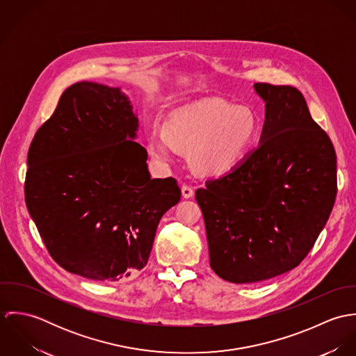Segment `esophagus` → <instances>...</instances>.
Returning <instances> with one entry per match:
<instances>
[{"label":"esophagus","mask_w":356,"mask_h":356,"mask_svg":"<svg viewBox=\"0 0 356 356\" xmlns=\"http://www.w3.org/2000/svg\"><path fill=\"white\" fill-rule=\"evenodd\" d=\"M181 191H182V196L185 197V199H191L192 196H193V189L191 188V186H188V185H182V188H181Z\"/></svg>","instance_id":"esophagus-1"}]
</instances>
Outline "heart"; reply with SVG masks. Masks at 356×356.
Returning a JSON list of instances; mask_svg holds the SVG:
<instances>
[{
	"mask_svg": "<svg viewBox=\"0 0 356 356\" xmlns=\"http://www.w3.org/2000/svg\"><path fill=\"white\" fill-rule=\"evenodd\" d=\"M259 136V119L247 106L220 100L196 102L174 112L167 130L148 136L154 157L171 163L178 148L191 151V161L203 175H222L237 167Z\"/></svg>",
	"mask_w": 356,
	"mask_h": 356,
	"instance_id": "heart-1",
	"label": "heart"
}]
</instances>
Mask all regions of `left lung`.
Wrapping results in <instances>:
<instances>
[{
  "mask_svg": "<svg viewBox=\"0 0 356 356\" xmlns=\"http://www.w3.org/2000/svg\"><path fill=\"white\" fill-rule=\"evenodd\" d=\"M266 102L259 147L196 191L209 266L234 284L291 271L314 247L337 195V159L292 86L254 83Z\"/></svg>",
  "mask_w": 356,
  "mask_h": 356,
  "instance_id": "obj_1",
  "label": "left lung"
}]
</instances>
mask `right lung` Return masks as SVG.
Wrapping results in <instances>:
<instances>
[{
  "label": "right lung",
  "mask_w": 356,
  "mask_h": 356,
  "mask_svg": "<svg viewBox=\"0 0 356 356\" xmlns=\"http://www.w3.org/2000/svg\"><path fill=\"white\" fill-rule=\"evenodd\" d=\"M138 119L119 88L65 89L29 149L24 195L48 252L102 282L144 268L161 216L181 199L174 178H151Z\"/></svg>",
  "instance_id": "1"
}]
</instances>
